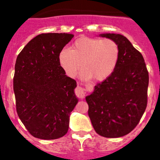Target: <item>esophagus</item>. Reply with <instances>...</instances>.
Masks as SVG:
<instances>
[{"mask_svg":"<svg viewBox=\"0 0 160 160\" xmlns=\"http://www.w3.org/2000/svg\"><path fill=\"white\" fill-rule=\"evenodd\" d=\"M75 93H76V95L78 97V98H84L86 92H85L84 88H82V87H80V86H78L77 88H76Z\"/></svg>","mask_w":160,"mask_h":160,"instance_id":"1","label":"esophagus"}]
</instances>
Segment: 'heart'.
<instances>
[{"mask_svg":"<svg viewBox=\"0 0 160 160\" xmlns=\"http://www.w3.org/2000/svg\"><path fill=\"white\" fill-rule=\"evenodd\" d=\"M119 56V46L114 40L83 36L76 40L70 49L60 52L59 62L70 77H75L83 67V78L103 81L115 70Z\"/></svg>","mask_w":160,"mask_h":160,"instance_id":"1","label":"heart"}]
</instances>
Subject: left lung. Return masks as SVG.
I'll return each instance as SVG.
<instances>
[{
  "label": "left lung",
  "instance_id": "1",
  "mask_svg": "<svg viewBox=\"0 0 160 160\" xmlns=\"http://www.w3.org/2000/svg\"><path fill=\"white\" fill-rule=\"evenodd\" d=\"M100 36L115 41L120 56L112 74L86 97L88 115L98 135L118 138L132 132L146 111L149 72L142 55L126 37L114 33Z\"/></svg>",
  "mask_w": 160,
  "mask_h": 160
}]
</instances>
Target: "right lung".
Segmentation results:
<instances>
[{"instance_id": "right-lung-1", "label": "right lung", "mask_w": 160, "mask_h": 160, "mask_svg": "<svg viewBox=\"0 0 160 160\" xmlns=\"http://www.w3.org/2000/svg\"><path fill=\"white\" fill-rule=\"evenodd\" d=\"M72 34L37 35L18 56L13 80L18 115L32 136L56 139L68 132L78 99L75 80L67 77L59 55Z\"/></svg>"}]
</instances>
